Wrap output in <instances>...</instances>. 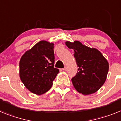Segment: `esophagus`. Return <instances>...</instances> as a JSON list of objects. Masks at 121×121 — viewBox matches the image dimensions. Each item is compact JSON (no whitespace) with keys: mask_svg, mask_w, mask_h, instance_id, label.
<instances>
[{"mask_svg":"<svg viewBox=\"0 0 121 121\" xmlns=\"http://www.w3.org/2000/svg\"><path fill=\"white\" fill-rule=\"evenodd\" d=\"M63 71H67V69H68V68L67 67H65V68H63V69H62Z\"/></svg>","mask_w":121,"mask_h":121,"instance_id":"esophagus-1","label":"esophagus"}]
</instances>
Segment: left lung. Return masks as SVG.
Instances as JSON below:
<instances>
[{
	"label": "left lung",
	"mask_w": 121,
	"mask_h": 121,
	"mask_svg": "<svg viewBox=\"0 0 121 121\" xmlns=\"http://www.w3.org/2000/svg\"><path fill=\"white\" fill-rule=\"evenodd\" d=\"M74 51L78 67L76 75L71 79L75 90L83 95L97 92L104 84L109 69L108 62L99 50L82 44L81 42H66Z\"/></svg>",
	"instance_id": "obj_1"
}]
</instances>
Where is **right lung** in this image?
<instances>
[{
  "label": "right lung",
  "mask_w": 121,
  "mask_h": 121,
  "mask_svg": "<svg viewBox=\"0 0 121 121\" xmlns=\"http://www.w3.org/2000/svg\"><path fill=\"white\" fill-rule=\"evenodd\" d=\"M54 44L42 40L27 50L19 61V77L27 89L41 95L52 87L59 72L54 68Z\"/></svg>",
  "instance_id": "1"
}]
</instances>
